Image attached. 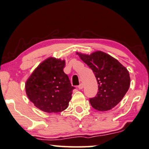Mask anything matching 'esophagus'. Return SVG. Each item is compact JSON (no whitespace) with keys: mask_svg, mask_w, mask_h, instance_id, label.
Instances as JSON below:
<instances>
[{"mask_svg":"<svg viewBox=\"0 0 149 149\" xmlns=\"http://www.w3.org/2000/svg\"><path fill=\"white\" fill-rule=\"evenodd\" d=\"M83 84H79V86H77V88H78L79 89V90H81V89H82L83 88Z\"/></svg>","mask_w":149,"mask_h":149,"instance_id":"obj_1","label":"esophagus"}]
</instances>
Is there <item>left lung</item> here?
<instances>
[{
  "instance_id": "8db88e82",
  "label": "left lung",
  "mask_w": 149,
  "mask_h": 149,
  "mask_svg": "<svg viewBox=\"0 0 149 149\" xmlns=\"http://www.w3.org/2000/svg\"><path fill=\"white\" fill-rule=\"evenodd\" d=\"M77 54L93 70L98 84L96 96L89 99L92 107L100 111L113 108L129 89L128 71L116 58L102 51H96L90 55Z\"/></svg>"
}]
</instances>
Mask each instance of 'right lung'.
<instances>
[{"instance_id": "add662e5", "label": "right lung", "mask_w": 149, "mask_h": 149, "mask_svg": "<svg viewBox=\"0 0 149 149\" xmlns=\"http://www.w3.org/2000/svg\"><path fill=\"white\" fill-rule=\"evenodd\" d=\"M64 60L49 57L42 62L28 79L26 92L40 110L58 113L66 109L75 87L63 72Z\"/></svg>"}]
</instances>
